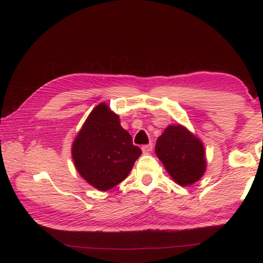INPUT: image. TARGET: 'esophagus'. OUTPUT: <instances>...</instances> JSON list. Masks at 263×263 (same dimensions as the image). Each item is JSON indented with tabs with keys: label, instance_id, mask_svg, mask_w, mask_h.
<instances>
[{
	"label": "esophagus",
	"instance_id": "1",
	"mask_svg": "<svg viewBox=\"0 0 263 263\" xmlns=\"http://www.w3.org/2000/svg\"><path fill=\"white\" fill-rule=\"evenodd\" d=\"M153 148H154V145H153V144H148V145H145V146L141 147L142 153H144V154H149L150 151L153 150Z\"/></svg>",
	"mask_w": 263,
	"mask_h": 263
}]
</instances>
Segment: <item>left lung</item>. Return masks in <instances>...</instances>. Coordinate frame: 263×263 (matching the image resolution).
<instances>
[{"mask_svg":"<svg viewBox=\"0 0 263 263\" xmlns=\"http://www.w3.org/2000/svg\"><path fill=\"white\" fill-rule=\"evenodd\" d=\"M156 154L165 170L180 185H189L202 178L206 168L202 142L184 127L169 126L158 138Z\"/></svg>","mask_w":263,"mask_h":263,"instance_id":"obj_1","label":"left lung"}]
</instances>
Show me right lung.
Wrapping results in <instances>:
<instances>
[{
  "label": "right lung",
  "instance_id": "1",
  "mask_svg": "<svg viewBox=\"0 0 263 263\" xmlns=\"http://www.w3.org/2000/svg\"><path fill=\"white\" fill-rule=\"evenodd\" d=\"M141 149L119 124L118 116L105 103L86 118L72 145L78 172L100 191H108L128 176Z\"/></svg>",
  "mask_w": 263,
  "mask_h": 263
}]
</instances>
